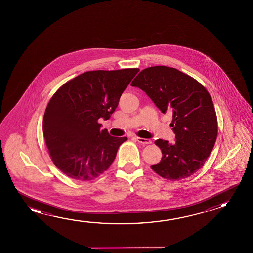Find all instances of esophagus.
Segmentation results:
<instances>
[{"instance_id": "34e87169", "label": "esophagus", "mask_w": 253, "mask_h": 253, "mask_svg": "<svg viewBox=\"0 0 253 253\" xmlns=\"http://www.w3.org/2000/svg\"><path fill=\"white\" fill-rule=\"evenodd\" d=\"M136 140L137 142H139L140 144H143V145H149V144H152V141L150 140V139H147V138H142V137H136Z\"/></svg>"}]
</instances>
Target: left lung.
<instances>
[{
	"mask_svg": "<svg viewBox=\"0 0 253 253\" xmlns=\"http://www.w3.org/2000/svg\"><path fill=\"white\" fill-rule=\"evenodd\" d=\"M140 88L163 114L171 112L175 144L155 141L162 161L152 169L162 178L178 181L200 169L215 144L218 123L207 89L174 68L153 66L140 71L131 83Z\"/></svg>",
	"mask_w": 253,
	"mask_h": 253,
	"instance_id": "1",
	"label": "left lung"
}]
</instances>
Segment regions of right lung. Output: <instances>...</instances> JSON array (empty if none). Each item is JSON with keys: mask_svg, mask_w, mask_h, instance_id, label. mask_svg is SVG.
Segmentation results:
<instances>
[{"mask_svg": "<svg viewBox=\"0 0 253 253\" xmlns=\"http://www.w3.org/2000/svg\"><path fill=\"white\" fill-rule=\"evenodd\" d=\"M139 69L86 71L54 92L43 118V135L51 160L67 176L91 181L112 164L127 137L101 129Z\"/></svg>", "mask_w": 253, "mask_h": 253, "instance_id": "add662e5", "label": "right lung"}]
</instances>
